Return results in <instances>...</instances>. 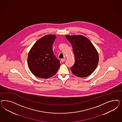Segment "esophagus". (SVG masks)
I'll return each instance as SVG.
<instances>
[{
    "mask_svg": "<svg viewBox=\"0 0 122 122\" xmlns=\"http://www.w3.org/2000/svg\"><path fill=\"white\" fill-rule=\"evenodd\" d=\"M61 61L62 62H64V61H65V59H61Z\"/></svg>",
    "mask_w": 122,
    "mask_h": 122,
    "instance_id": "34e87169",
    "label": "esophagus"
}]
</instances>
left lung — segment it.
Returning a JSON list of instances; mask_svg holds the SVG:
<instances>
[{
	"mask_svg": "<svg viewBox=\"0 0 122 122\" xmlns=\"http://www.w3.org/2000/svg\"><path fill=\"white\" fill-rule=\"evenodd\" d=\"M71 45L75 62L71 67L73 74L78 77H85L96 69L98 61V54L92 43L82 35H66Z\"/></svg>",
	"mask_w": 122,
	"mask_h": 122,
	"instance_id": "8db88e82",
	"label": "left lung"
}]
</instances>
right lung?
<instances>
[{
	"label": "right lung",
	"instance_id": "right-lung-1",
	"mask_svg": "<svg viewBox=\"0 0 122 122\" xmlns=\"http://www.w3.org/2000/svg\"><path fill=\"white\" fill-rule=\"evenodd\" d=\"M55 35H47L36 41L28 56V64L30 71L36 76L47 79L56 73L60 63L54 54L52 46Z\"/></svg>",
	"mask_w": 122,
	"mask_h": 122
}]
</instances>
